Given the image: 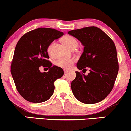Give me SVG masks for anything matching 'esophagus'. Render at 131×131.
<instances>
[{"mask_svg":"<svg viewBox=\"0 0 131 131\" xmlns=\"http://www.w3.org/2000/svg\"><path fill=\"white\" fill-rule=\"evenodd\" d=\"M64 73H67L68 72V70H67V69H64Z\"/></svg>","mask_w":131,"mask_h":131,"instance_id":"1","label":"esophagus"}]
</instances>
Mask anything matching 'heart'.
I'll use <instances>...</instances> for the list:
<instances>
[{"mask_svg": "<svg viewBox=\"0 0 131 131\" xmlns=\"http://www.w3.org/2000/svg\"><path fill=\"white\" fill-rule=\"evenodd\" d=\"M61 41L62 42L65 44L68 47L70 48V49H76L77 47L78 43L77 40L76 38L70 35H65L61 38ZM55 44V42H52L47 47V53L49 55H52V48ZM74 60L73 59H69V60H58L55 61V64H56L57 67L62 68L68 69L71 67L72 64L74 63Z\"/></svg>", "mask_w": 131, "mask_h": 131, "instance_id": "obj_1", "label": "heart"}]
</instances>
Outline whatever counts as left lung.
Returning a JSON list of instances; mask_svg holds the SVG:
<instances>
[{"mask_svg":"<svg viewBox=\"0 0 131 131\" xmlns=\"http://www.w3.org/2000/svg\"><path fill=\"white\" fill-rule=\"evenodd\" d=\"M69 34L83 45V52L76 67L88 75L76 71L71 82L72 92L79 101L87 104L98 103L106 98L113 88L118 73L116 49L110 37L100 28L90 26L72 30Z\"/></svg>","mask_w":131,"mask_h":131,"instance_id":"8db88e82","label":"left lung"}]
</instances>
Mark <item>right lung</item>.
I'll use <instances>...</instances> for the list:
<instances>
[{"instance_id":"add662e5","label":"right lung","mask_w":131,"mask_h":131,"mask_svg":"<svg viewBox=\"0 0 131 131\" xmlns=\"http://www.w3.org/2000/svg\"><path fill=\"white\" fill-rule=\"evenodd\" d=\"M63 35V32L57 30L40 28L26 33L18 42L11 64V74L16 89L25 100L41 103L53 95L54 82L62 77L64 71L47 60V47ZM42 65L49 68L47 73L40 71Z\"/></svg>"}]
</instances>
